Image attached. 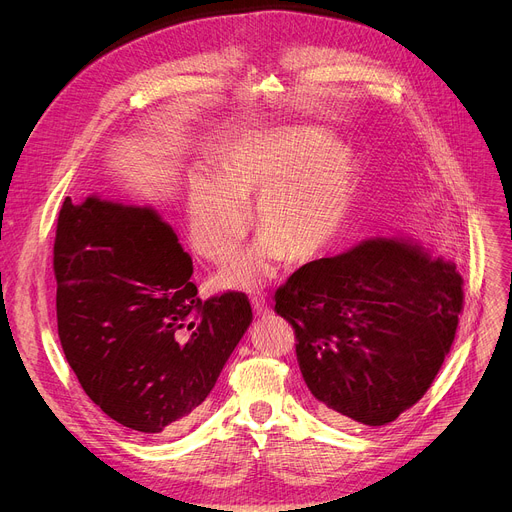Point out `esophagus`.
Masks as SVG:
<instances>
[{
	"label": "esophagus",
	"instance_id": "obj_1",
	"mask_svg": "<svg viewBox=\"0 0 512 512\" xmlns=\"http://www.w3.org/2000/svg\"><path fill=\"white\" fill-rule=\"evenodd\" d=\"M252 308H254L256 316H266V314L270 312L268 304L264 302V297H260V295H254V297H252Z\"/></svg>",
	"mask_w": 512,
	"mask_h": 512
}]
</instances>
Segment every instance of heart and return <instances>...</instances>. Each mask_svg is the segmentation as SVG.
<instances>
[{
  "label": "heart",
  "mask_w": 512,
  "mask_h": 512,
  "mask_svg": "<svg viewBox=\"0 0 512 512\" xmlns=\"http://www.w3.org/2000/svg\"><path fill=\"white\" fill-rule=\"evenodd\" d=\"M219 178L221 183L206 169L190 173L188 213L196 250L225 260L248 229L242 202L256 193V223L266 231L225 266L219 281L229 287L270 277L287 254L295 262L322 254L345 225L353 196L349 150L316 128L237 138L223 150Z\"/></svg>",
  "instance_id": "heart-1"
}]
</instances>
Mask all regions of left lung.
<instances>
[{"label":"left lung","mask_w":512,"mask_h":512,"mask_svg":"<svg viewBox=\"0 0 512 512\" xmlns=\"http://www.w3.org/2000/svg\"><path fill=\"white\" fill-rule=\"evenodd\" d=\"M463 279L405 239L304 264L275 293L328 422L384 426L432 386L455 341Z\"/></svg>","instance_id":"obj_1"}]
</instances>
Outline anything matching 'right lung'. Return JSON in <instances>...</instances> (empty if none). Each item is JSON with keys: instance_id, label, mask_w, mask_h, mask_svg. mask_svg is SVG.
Returning <instances> with one entry per match:
<instances>
[{"instance_id": "1", "label": "right lung", "mask_w": 512, "mask_h": 512, "mask_svg": "<svg viewBox=\"0 0 512 512\" xmlns=\"http://www.w3.org/2000/svg\"><path fill=\"white\" fill-rule=\"evenodd\" d=\"M53 273L59 341L84 393L148 436L192 422L252 322L242 291L202 302L190 254L146 206L66 198Z\"/></svg>"}]
</instances>
